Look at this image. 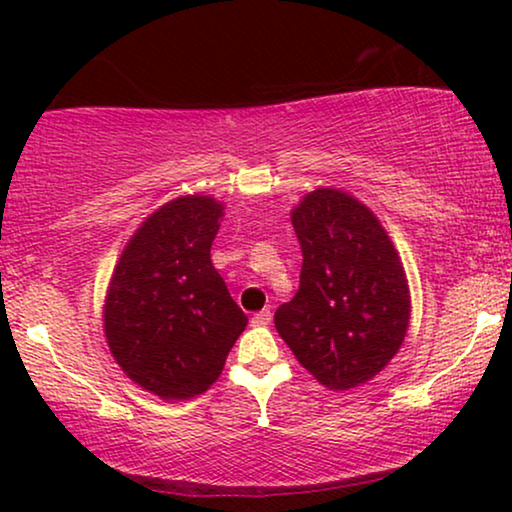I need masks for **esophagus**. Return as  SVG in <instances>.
Masks as SVG:
<instances>
[{
    "instance_id": "obj_1",
    "label": "esophagus",
    "mask_w": 512,
    "mask_h": 512,
    "mask_svg": "<svg viewBox=\"0 0 512 512\" xmlns=\"http://www.w3.org/2000/svg\"><path fill=\"white\" fill-rule=\"evenodd\" d=\"M270 319H272L270 307H265V310L256 312L254 317H251V324H254V326H265V324H270Z\"/></svg>"
}]
</instances>
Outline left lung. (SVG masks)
I'll return each instance as SVG.
<instances>
[{
	"instance_id": "8db88e82",
	"label": "left lung",
	"mask_w": 512,
	"mask_h": 512,
	"mask_svg": "<svg viewBox=\"0 0 512 512\" xmlns=\"http://www.w3.org/2000/svg\"><path fill=\"white\" fill-rule=\"evenodd\" d=\"M291 221L303 268L298 293L275 312L277 333L328 389L359 387L408 331L403 265L373 212L335 188L307 195Z\"/></svg>"
}]
</instances>
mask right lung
<instances>
[{"label": "right lung", "mask_w": 512, "mask_h": 512, "mask_svg": "<svg viewBox=\"0 0 512 512\" xmlns=\"http://www.w3.org/2000/svg\"><path fill=\"white\" fill-rule=\"evenodd\" d=\"M221 209L207 195L167 202L137 230L111 277L104 305L111 354L160 398L207 391L247 326L209 256Z\"/></svg>", "instance_id": "1"}]
</instances>
